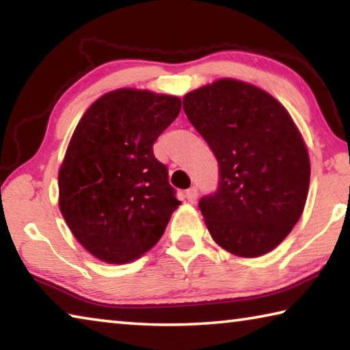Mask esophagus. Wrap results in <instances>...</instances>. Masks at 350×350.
Returning <instances> with one entry per match:
<instances>
[{
    "label": "esophagus",
    "instance_id": "34e87169",
    "mask_svg": "<svg viewBox=\"0 0 350 350\" xmlns=\"http://www.w3.org/2000/svg\"><path fill=\"white\" fill-rule=\"evenodd\" d=\"M185 196H187L189 204H194V202H196V199H198V188L196 187L188 188L187 193H185Z\"/></svg>",
    "mask_w": 350,
    "mask_h": 350
}]
</instances>
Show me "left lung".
Wrapping results in <instances>:
<instances>
[{
  "mask_svg": "<svg viewBox=\"0 0 350 350\" xmlns=\"http://www.w3.org/2000/svg\"><path fill=\"white\" fill-rule=\"evenodd\" d=\"M183 111L219 163L216 193L199 200L211 238L241 258L271 252L309 193V152L292 117L269 92L233 79L188 92Z\"/></svg>",
  "mask_w": 350,
  "mask_h": 350,
  "instance_id": "8db88e82",
  "label": "left lung"
}]
</instances>
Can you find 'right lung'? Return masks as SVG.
<instances>
[{
	"mask_svg": "<svg viewBox=\"0 0 350 350\" xmlns=\"http://www.w3.org/2000/svg\"><path fill=\"white\" fill-rule=\"evenodd\" d=\"M179 112V97L122 88L80 118L58 171V205L75 239L103 262L140 258L180 205L152 151Z\"/></svg>",
	"mask_w": 350,
	"mask_h": 350,
	"instance_id": "add662e5",
	"label": "right lung"
}]
</instances>
